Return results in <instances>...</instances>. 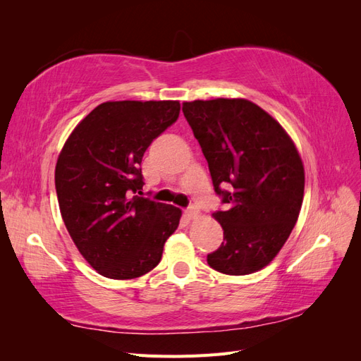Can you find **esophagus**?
Returning <instances> with one entry per match:
<instances>
[{"mask_svg": "<svg viewBox=\"0 0 361 361\" xmlns=\"http://www.w3.org/2000/svg\"><path fill=\"white\" fill-rule=\"evenodd\" d=\"M185 215H187L190 220H194V218L199 216V209H197V207H194V206H190L188 209H185Z\"/></svg>", "mask_w": 361, "mask_h": 361, "instance_id": "obj_1", "label": "esophagus"}]
</instances>
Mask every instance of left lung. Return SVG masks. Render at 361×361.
Instances as JSON below:
<instances>
[{"label":"left lung","mask_w":361,"mask_h":361,"mask_svg":"<svg viewBox=\"0 0 361 361\" xmlns=\"http://www.w3.org/2000/svg\"><path fill=\"white\" fill-rule=\"evenodd\" d=\"M182 111L226 204L214 214L224 241L207 264L228 276L267 267L298 220L304 167L276 118L247 99L183 102Z\"/></svg>","instance_id":"left-lung-1"}]
</instances>
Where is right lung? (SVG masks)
Listing matches in <instances>:
<instances>
[{
  "label": "right lung",
  "mask_w": 361,
  "mask_h": 361,
  "mask_svg": "<svg viewBox=\"0 0 361 361\" xmlns=\"http://www.w3.org/2000/svg\"><path fill=\"white\" fill-rule=\"evenodd\" d=\"M178 101L104 102L63 146L56 190L63 221L82 257L114 280L147 274L161 260L182 211L140 197L141 159L176 122Z\"/></svg>",
  "instance_id": "right-lung-1"
}]
</instances>
